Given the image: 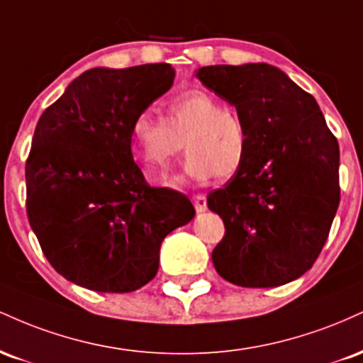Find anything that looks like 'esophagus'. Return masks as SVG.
I'll return each instance as SVG.
<instances>
[{"instance_id": "1", "label": "esophagus", "mask_w": 363, "mask_h": 363, "mask_svg": "<svg viewBox=\"0 0 363 363\" xmlns=\"http://www.w3.org/2000/svg\"><path fill=\"white\" fill-rule=\"evenodd\" d=\"M191 201H193V205H194L196 211H198V213H201V211H206L208 210L206 198L203 194H194L193 198H191Z\"/></svg>"}]
</instances>
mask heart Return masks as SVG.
<instances>
[{
  "label": "heart",
  "mask_w": 363,
  "mask_h": 363,
  "mask_svg": "<svg viewBox=\"0 0 363 363\" xmlns=\"http://www.w3.org/2000/svg\"><path fill=\"white\" fill-rule=\"evenodd\" d=\"M182 141L189 155L184 174L165 181V186L206 182L216 176L232 179L247 160L249 133L242 118L206 91L174 97L165 107V123L150 109L136 112L129 123L131 153L148 174H167Z\"/></svg>",
  "instance_id": "heart-1"
}]
</instances>
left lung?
<instances>
[{"label": "left lung", "instance_id": "1", "mask_svg": "<svg viewBox=\"0 0 363 363\" xmlns=\"http://www.w3.org/2000/svg\"><path fill=\"white\" fill-rule=\"evenodd\" d=\"M196 77L235 106L249 133L242 170L208 196L225 225L211 254L216 273L247 289L297 280L338 210V140L315 99L272 65L203 66Z\"/></svg>", "mask_w": 363, "mask_h": 363}]
</instances>
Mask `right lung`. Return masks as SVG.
Segmentation results:
<instances>
[{
	"mask_svg": "<svg viewBox=\"0 0 363 363\" xmlns=\"http://www.w3.org/2000/svg\"><path fill=\"white\" fill-rule=\"evenodd\" d=\"M167 62L94 68L43 112L25 165L27 215L44 256L66 280L135 291L158 272L162 240L194 206L152 187L133 160L129 123L172 86Z\"/></svg>",
	"mask_w": 363,
	"mask_h": 363,
	"instance_id": "add662e5",
	"label": "right lung"
}]
</instances>
